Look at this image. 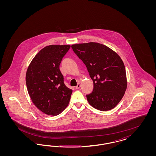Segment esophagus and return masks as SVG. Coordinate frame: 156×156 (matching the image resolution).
<instances>
[{
    "mask_svg": "<svg viewBox=\"0 0 156 156\" xmlns=\"http://www.w3.org/2000/svg\"><path fill=\"white\" fill-rule=\"evenodd\" d=\"M80 87H81V84H80V83H78L77 84V85L75 87V88L77 89H80Z\"/></svg>",
    "mask_w": 156,
    "mask_h": 156,
    "instance_id": "34e87169",
    "label": "esophagus"
}]
</instances>
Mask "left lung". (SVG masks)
Returning a JSON list of instances; mask_svg holds the SVG:
<instances>
[{
  "label": "left lung",
  "mask_w": 156,
  "mask_h": 156,
  "mask_svg": "<svg viewBox=\"0 0 156 156\" xmlns=\"http://www.w3.org/2000/svg\"><path fill=\"white\" fill-rule=\"evenodd\" d=\"M87 68L94 89L87 95L94 108L106 111L121 101L127 88L126 69L119 55L104 44L90 42L71 45Z\"/></svg>",
  "instance_id": "left-lung-1"
}]
</instances>
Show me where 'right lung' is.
I'll list each match as a JSON object with an SVG mask.
<instances>
[{
    "label": "right lung",
    "mask_w": 156,
    "mask_h": 156,
    "mask_svg": "<svg viewBox=\"0 0 156 156\" xmlns=\"http://www.w3.org/2000/svg\"><path fill=\"white\" fill-rule=\"evenodd\" d=\"M70 45L45 47L32 59L26 75L27 90L33 103L48 115H58L69 102L72 89L64 83L59 69Z\"/></svg>",
    "instance_id": "1"
}]
</instances>
